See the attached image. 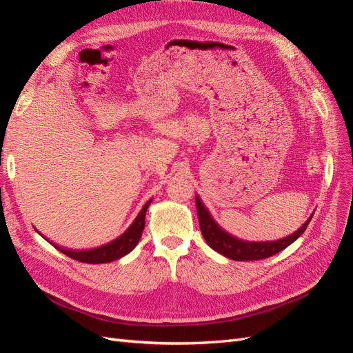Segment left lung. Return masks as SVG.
<instances>
[{
    "instance_id": "obj_1",
    "label": "left lung",
    "mask_w": 353,
    "mask_h": 353,
    "mask_svg": "<svg viewBox=\"0 0 353 353\" xmlns=\"http://www.w3.org/2000/svg\"><path fill=\"white\" fill-rule=\"evenodd\" d=\"M196 208L200 222V230L206 243L213 250L232 261H259L270 258V256L284 250L287 245H290L293 241H296L302 236L309 221L314 216L312 213L301 228L296 230L293 234L284 239L274 241H245L234 237L225 230H222L219 227V223L212 218L210 212L206 209L205 205H203V201L201 199H199V196H196Z\"/></svg>"
}]
</instances>
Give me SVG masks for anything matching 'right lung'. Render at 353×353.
<instances>
[{"label":"right lung","mask_w":353,"mask_h":353,"mask_svg":"<svg viewBox=\"0 0 353 353\" xmlns=\"http://www.w3.org/2000/svg\"><path fill=\"white\" fill-rule=\"evenodd\" d=\"M152 200L153 199H150L145 203L143 209L140 210V213H138L137 218L134 219V222L128 227V230L122 234V236H119L116 240L108 244L100 245V248H95L91 250H68V249L59 248V245H54V244L52 245H54L59 252L69 256V258L83 263H109L116 259H121L122 256L132 252L135 249V245L138 244V241H140L144 225H145V212L148 206H150Z\"/></svg>","instance_id":"obj_1"}]
</instances>
